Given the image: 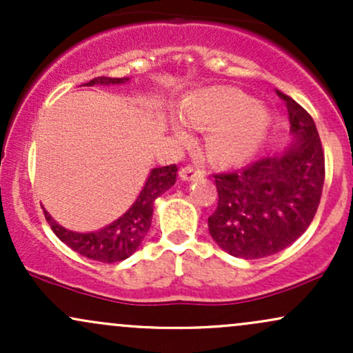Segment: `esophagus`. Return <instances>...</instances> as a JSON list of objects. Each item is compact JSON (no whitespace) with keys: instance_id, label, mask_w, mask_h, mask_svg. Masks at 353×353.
<instances>
[{"instance_id":"esophagus-1","label":"esophagus","mask_w":353,"mask_h":353,"mask_svg":"<svg viewBox=\"0 0 353 353\" xmlns=\"http://www.w3.org/2000/svg\"><path fill=\"white\" fill-rule=\"evenodd\" d=\"M179 177L182 181H196L204 177V171H199V169L194 168H184L179 171Z\"/></svg>"}]
</instances>
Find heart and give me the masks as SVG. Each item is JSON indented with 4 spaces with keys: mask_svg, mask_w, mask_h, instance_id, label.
I'll return each instance as SVG.
<instances>
[{
    "mask_svg": "<svg viewBox=\"0 0 353 353\" xmlns=\"http://www.w3.org/2000/svg\"><path fill=\"white\" fill-rule=\"evenodd\" d=\"M181 116L190 128L204 131L205 157L212 164L244 163L264 143L272 111L262 101H252L236 88H209L190 94L181 103ZM177 139H188L181 123H169Z\"/></svg>",
    "mask_w": 353,
    "mask_h": 353,
    "instance_id": "heart-1",
    "label": "heart"
}]
</instances>
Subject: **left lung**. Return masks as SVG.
<instances>
[{"mask_svg":"<svg viewBox=\"0 0 353 353\" xmlns=\"http://www.w3.org/2000/svg\"><path fill=\"white\" fill-rule=\"evenodd\" d=\"M277 94L289 111V145L241 171L216 176L219 202L209 232L234 257L261 259L294 244L322 196L325 161L314 119L290 96Z\"/></svg>","mask_w":353,"mask_h":353,"instance_id":"left-lung-1","label":"left lung"}]
</instances>
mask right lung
Masks as SVG:
<instances>
[{"label":"right lung","instance_id":"1","mask_svg":"<svg viewBox=\"0 0 353 353\" xmlns=\"http://www.w3.org/2000/svg\"><path fill=\"white\" fill-rule=\"evenodd\" d=\"M128 81L129 78H104L101 76V78L91 79L84 86H96V84L112 86V84H124ZM176 176V164L151 169L139 196L132 202L131 208L111 224L92 230V232H74V230L63 228L50 216L48 210H44V217L50 222L52 232L58 236L59 241L83 257L104 262V264L124 261L129 255L134 254L141 242L144 241L145 234L151 228L154 202L157 197L163 196L165 190L172 188Z\"/></svg>","mask_w":353,"mask_h":353}]
</instances>
